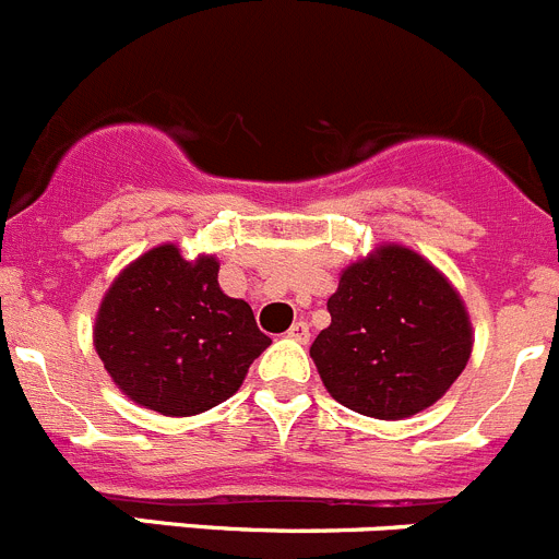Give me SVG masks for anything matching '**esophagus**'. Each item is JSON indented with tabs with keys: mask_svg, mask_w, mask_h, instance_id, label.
I'll return each instance as SVG.
<instances>
[{
	"mask_svg": "<svg viewBox=\"0 0 559 559\" xmlns=\"http://www.w3.org/2000/svg\"><path fill=\"white\" fill-rule=\"evenodd\" d=\"M286 336L295 342H300V345H306L309 342V323H304V320H298V323H292V329L286 331Z\"/></svg>",
	"mask_w": 559,
	"mask_h": 559,
	"instance_id": "1",
	"label": "esophagus"
}]
</instances>
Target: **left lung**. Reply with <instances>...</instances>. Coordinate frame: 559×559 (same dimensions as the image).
I'll return each mask as SVG.
<instances>
[{
  "label": "left lung",
  "instance_id": "8db88e82",
  "mask_svg": "<svg viewBox=\"0 0 559 559\" xmlns=\"http://www.w3.org/2000/svg\"><path fill=\"white\" fill-rule=\"evenodd\" d=\"M329 314L311 359L325 390L359 415H415L442 399L471 359V323L454 286L399 245L350 264Z\"/></svg>",
  "mask_w": 559,
  "mask_h": 559
}]
</instances>
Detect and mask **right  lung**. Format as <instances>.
Instances as JSON below:
<instances>
[{
    "instance_id": "obj_1",
    "label": "right lung",
    "mask_w": 559,
    "mask_h": 559,
    "mask_svg": "<svg viewBox=\"0 0 559 559\" xmlns=\"http://www.w3.org/2000/svg\"><path fill=\"white\" fill-rule=\"evenodd\" d=\"M211 255L186 261L160 245L133 261L105 295L94 345L119 390L169 417L198 415L230 399L267 348L245 300L217 284Z\"/></svg>"
}]
</instances>
